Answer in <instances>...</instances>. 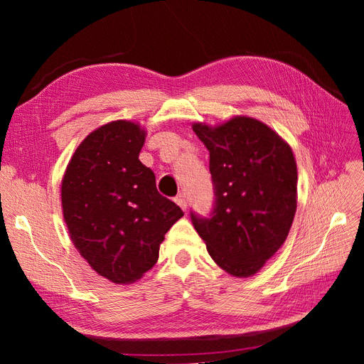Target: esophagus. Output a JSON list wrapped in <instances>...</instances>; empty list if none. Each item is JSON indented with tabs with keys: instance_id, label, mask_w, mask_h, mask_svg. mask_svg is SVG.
I'll return each mask as SVG.
<instances>
[{
	"instance_id": "1",
	"label": "esophagus",
	"mask_w": 364,
	"mask_h": 364,
	"mask_svg": "<svg viewBox=\"0 0 364 364\" xmlns=\"http://www.w3.org/2000/svg\"><path fill=\"white\" fill-rule=\"evenodd\" d=\"M176 202H178V205L186 211V203H188V200H186L185 193H179L178 196H176Z\"/></svg>"
}]
</instances>
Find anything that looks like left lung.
Returning <instances> with one entry per match:
<instances>
[{
    "instance_id": "8db88e82",
    "label": "left lung",
    "mask_w": 364,
    "mask_h": 364,
    "mask_svg": "<svg viewBox=\"0 0 364 364\" xmlns=\"http://www.w3.org/2000/svg\"><path fill=\"white\" fill-rule=\"evenodd\" d=\"M193 130L209 150L211 213L191 211L211 258L234 277H250L282 246L296 213L293 151L261 121L237 117Z\"/></svg>"
}]
</instances>
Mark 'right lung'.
Wrapping results in <instances>:
<instances>
[{"label": "right lung", "instance_id": "add662e5", "mask_svg": "<svg viewBox=\"0 0 364 364\" xmlns=\"http://www.w3.org/2000/svg\"><path fill=\"white\" fill-rule=\"evenodd\" d=\"M144 141L146 132L130 121L105 124L77 147L62 181L74 246L115 284L134 282L155 266L164 235L183 215L138 159Z\"/></svg>", "mask_w": 364, "mask_h": 364}]
</instances>
